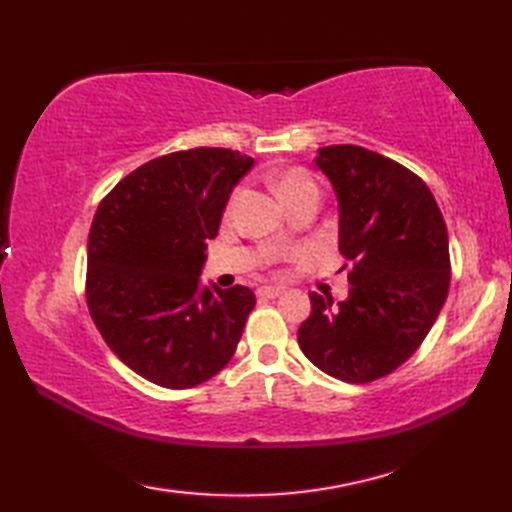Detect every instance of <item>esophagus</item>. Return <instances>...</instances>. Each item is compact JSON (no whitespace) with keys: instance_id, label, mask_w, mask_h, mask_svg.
<instances>
[{"instance_id":"esophagus-1","label":"esophagus","mask_w":512,"mask_h":512,"mask_svg":"<svg viewBox=\"0 0 512 512\" xmlns=\"http://www.w3.org/2000/svg\"><path fill=\"white\" fill-rule=\"evenodd\" d=\"M281 292H284V288H279V286H262V288H257V297L259 299H275L281 295Z\"/></svg>"}]
</instances>
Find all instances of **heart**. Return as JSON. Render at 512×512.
I'll return each instance as SVG.
<instances>
[{
  "label": "heart",
  "mask_w": 512,
  "mask_h": 512,
  "mask_svg": "<svg viewBox=\"0 0 512 512\" xmlns=\"http://www.w3.org/2000/svg\"><path fill=\"white\" fill-rule=\"evenodd\" d=\"M308 184H312L308 173H303V171H288V173H284V176H281V178L277 180V193L284 195V193H288V191H292V189L308 187Z\"/></svg>",
  "instance_id": "heart-1"
}]
</instances>
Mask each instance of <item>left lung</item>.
I'll return each mask as SVG.
<instances>
[{
	"label": "left lung",
	"mask_w": 512,
	"mask_h": 512,
	"mask_svg": "<svg viewBox=\"0 0 512 512\" xmlns=\"http://www.w3.org/2000/svg\"><path fill=\"white\" fill-rule=\"evenodd\" d=\"M339 202V250L352 262L350 295L310 292L301 352L345 383H372L418 350L447 301L449 235L427 184L407 167L356 145L321 147Z\"/></svg>",
	"instance_id": "obj_1"
}]
</instances>
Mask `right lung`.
Here are the masks:
<instances>
[{"label": "right lung", "mask_w": 512, "mask_h": 512, "mask_svg": "<svg viewBox=\"0 0 512 512\" xmlns=\"http://www.w3.org/2000/svg\"><path fill=\"white\" fill-rule=\"evenodd\" d=\"M255 160L195 147L145 162L96 209L88 308L110 350L151 383L189 389L231 361L253 290L202 286L206 242Z\"/></svg>", "instance_id": "1"}]
</instances>
